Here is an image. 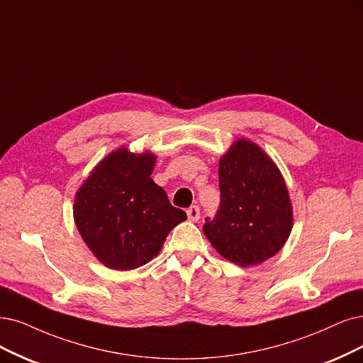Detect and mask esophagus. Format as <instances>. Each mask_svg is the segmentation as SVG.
<instances>
[{
	"instance_id": "34e87169",
	"label": "esophagus",
	"mask_w": 363,
	"mask_h": 363,
	"mask_svg": "<svg viewBox=\"0 0 363 363\" xmlns=\"http://www.w3.org/2000/svg\"><path fill=\"white\" fill-rule=\"evenodd\" d=\"M186 216H189V220L191 221H197L200 218V209L199 206H190L189 209H186Z\"/></svg>"
}]
</instances>
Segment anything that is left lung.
<instances>
[{
    "mask_svg": "<svg viewBox=\"0 0 363 363\" xmlns=\"http://www.w3.org/2000/svg\"><path fill=\"white\" fill-rule=\"evenodd\" d=\"M220 208L203 233L221 256L239 266L259 264L284 247L293 227L287 185L260 146L238 139L218 167Z\"/></svg>",
    "mask_w": 363,
    "mask_h": 363,
    "instance_id": "left-lung-1",
    "label": "left lung"
}]
</instances>
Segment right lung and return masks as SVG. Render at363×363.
<instances>
[{
    "instance_id": "obj_1",
    "label": "right lung",
    "mask_w": 363,
    "mask_h": 363,
    "mask_svg": "<svg viewBox=\"0 0 363 363\" xmlns=\"http://www.w3.org/2000/svg\"><path fill=\"white\" fill-rule=\"evenodd\" d=\"M157 157L118 147L91 172L76 193L77 230L104 266L130 271L152 260L174 225L186 220L151 173Z\"/></svg>"
}]
</instances>
